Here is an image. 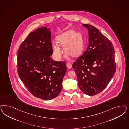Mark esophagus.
Masks as SVG:
<instances>
[{"mask_svg":"<svg viewBox=\"0 0 129 129\" xmlns=\"http://www.w3.org/2000/svg\"><path fill=\"white\" fill-rule=\"evenodd\" d=\"M67 67L68 69H71L72 68V64H71L70 63H68L67 64Z\"/></svg>","mask_w":129,"mask_h":129,"instance_id":"1","label":"esophagus"}]
</instances>
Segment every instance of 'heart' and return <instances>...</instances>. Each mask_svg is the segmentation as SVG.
<instances>
[{"label":"heart","instance_id":"obj_1","mask_svg":"<svg viewBox=\"0 0 129 129\" xmlns=\"http://www.w3.org/2000/svg\"><path fill=\"white\" fill-rule=\"evenodd\" d=\"M57 40V42H53V49L54 57L58 60L62 58L63 53L60 45L64 47V50L67 54L73 57L79 55L83 50L82 36L75 30H70L58 36Z\"/></svg>","mask_w":129,"mask_h":129}]
</instances>
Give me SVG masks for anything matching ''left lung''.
Segmentation results:
<instances>
[{"instance_id": "1", "label": "left lung", "mask_w": 129, "mask_h": 129, "mask_svg": "<svg viewBox=\"0 0 129 129\" xmlns=\"http://www.w3.org/2000/svg\"><path fill=\"white\" fill-rule=\"evenodd\" d=\"M82 25L88 29L89 45L72 66L81 90L88 95H95L104 90L115 73L114 49L95 27Z\"/></svg>"}]
</instances>
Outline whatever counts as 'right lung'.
Wrapping results in <instances>:
<instances>
[{"label": "right lung", "instance_id": "right-lung-1", "mask_svg": "<svg viewBox=\"0 0 129 129\" xmlns=\"http://www.w3.org/2000/svg\"><path fill=\"white\" fill-rule=\"evenodd\" d=\"M50 29L43 26L29 34L17 51V72L34 96L50 100L59 94L67 72L66 62L55 61Z\"/></svg>", "mask_w": 129, "mask_h": 129}]
</instances>
